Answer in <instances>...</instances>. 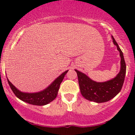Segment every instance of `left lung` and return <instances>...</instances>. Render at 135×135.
I'll list each match as a JSON object with an SVG mask.
<instances>
[{"mask_svg": "<svg viewBox=\"0 0 135 135\" xmlns=\"http://www.w3.org/2000/svg\"><path fill=\"white\" fill-rule=\"evenodd\" d=\"M113 43L116 46L119 52L120 70L114 78L103 82H97L91 80L85 74L75 69L77 73L80 92L85 99L95 103H105L115 97L122 89L126 73V65L123 52L118 43L112 36Z\"/></svg>", "mask_w": 135, "mask_h": 135, "instance_id": "8db88e82", "label": "left lung"}]
</instances>
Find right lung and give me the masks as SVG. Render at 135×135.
I'll return each mask as SVG.
<instances>
[{
    "instance_id": "obj_1",
    "label": "right lung",
    "mask_w": 135,
    "mask_h": 135,
    "mask_svg": "<svg viewBox=\"0 0 135 135\" xmlns=\"http://www.w3.org/2000/svg\"><path fill=\"white\" fill-rule=\"evenodd\" d=\"M68 71L69 70L62 73L46 89L36 93H27L21 91L9 81L8 79L7 78V80L12 91L18 99L32 105L44 106L51 103L57 97L60 84L62 82L64 77Z\"/></svg>"
}]
</instances>
